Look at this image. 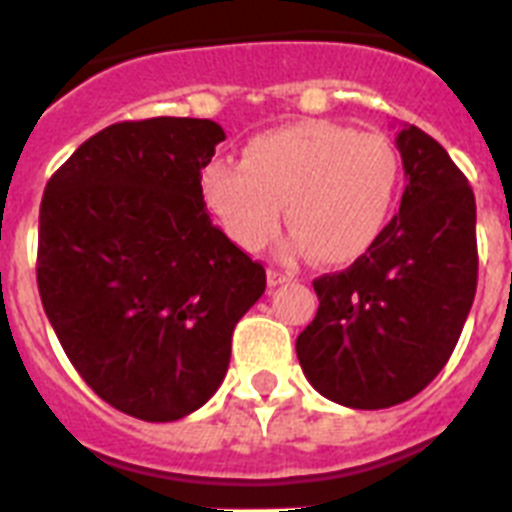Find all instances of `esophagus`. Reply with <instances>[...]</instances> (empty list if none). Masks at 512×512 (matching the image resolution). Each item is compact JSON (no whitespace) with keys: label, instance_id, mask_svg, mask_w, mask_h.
<instances>
[{"label":"esophagus","instance_id":"obj_1","mask_svg":"<svg viewBox=\"0 0 512 512\" xmlns=\"http://www.w3.org/2000/svg\"><path fill=\"white\" fill-rule=\"evenodd\" d=\"M289 281H292V276H289V273H284V270H276V268L268 270V284L270 286L289 284Z\"/></svg>","mask_w":512,"mask_h":512}]
</instances>
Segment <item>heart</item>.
<instances>
[{
    "label": "heart",
    "mask_w": 512,
    "mask_h": 512,
    "mask_svg": "<svg viewBox=\"0 0 512 512\" xmlns=\"http://www.w3.org/2000/svg\"><path fill=\"white\" fill-rule=\"evenodd\" d=\"M400 178V157L384 134L331 120L270 128L244 147L242 165L202 168L207 210L236 247L257 252L284 223L297 231L286 249L326 265H347L384 231Z\"/></svg>",
    "instance_id": "1"
}]
</instances>
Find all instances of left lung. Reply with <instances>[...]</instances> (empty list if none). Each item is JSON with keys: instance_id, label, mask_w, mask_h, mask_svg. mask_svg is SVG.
Returning a JSON list of instances; mask_svg holds the SVG:
<instances>
[{"instance_id": "obj_1", "label": "left lung", "mask_w": 512, "mask_h": 512, "mask_svg": "<svg viewBox=\"0 0 512 512\" xmlns=\"http://www.w3.org/2000/svg\"><path fill=\"white\" fill-rule=\"evenodd\" d=\"M400 213L342 273L315 278L321 299L297 336L307 381L355 410L400 405L442 371L479 278L476 199L447 149L418 126L397 134Z\"/></svg>"}]
</instances>
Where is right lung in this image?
I'll list each match as a JSON object with an SVG mask.
<instances>
[{
	"mask_svg": "<svg viewBox=\"0 0 512 512\" xmlns=\"http://www.w3.org/2000/svg\"><path fill=\"white\" fill-rule=\"evenodd\" d=\"M226 139L213 120L112 123L49 178L36 281L81 378L139 421L205 405L265 268L207 215L199 176Z\"/></svg>",
	"mask_w": 512,
	"mask_h": 512,
	"instance_id": "1",
	"label": "right lung"
}]
</instances>
